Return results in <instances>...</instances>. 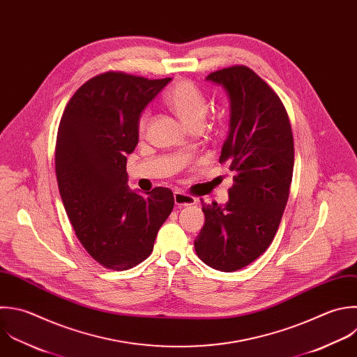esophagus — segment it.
<instances>
[{
    "label": "esophagus",
    "mask_w": 357,
    "mask_h": 357,
    "mask_svg": "<svg viewBox=\"0 0 357 357\" xmlns=\"http://www.w3.org/2000/svg\"><path fill=\"white\" fill-rule=\"evenodd\" d=\"M174 204L177 206H190V205H194L197 204V198L185 194V192H181V191H176L174 192Z\"/></svg>",
    "instance_id": "1"
}]
</instances>
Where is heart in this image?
<instances>
[{"label": "heart", "mask_w": 357, "mask_h": 357, "mask_svg": "<svg viewBox=\"0 0 357 357\" xmlns=\"http://www.w3.org/2000/svg\"><path fill=\"white\" fill-rule=\"evenodd\" d=\"M167 107L188 127H201L206 116V100L199 88L187 79L177 81L165 96ZM149 124V112H144L138 119V132L145 134Z\"/></svg>", "instance_id": "heart-1"}]
</instances>
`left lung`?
<instances>
[{"label":"left lung","mask_w":357,"mask_h":357,"mask_svg":"<svg viewBox=\"0 0 357 357\" xmlns=\"http://www.w3.org/2000/svg\"><path fill=\"white\" fill-rule=\"evenodd\" d=\"M206 81L229 98L219 162H227L234 176L226 205L201 201L205 223L194 245L206 265L233 272L264 254L276 234L293 176V135L279 96L248 67L223 68Z\"/></svg>","instance_id":"left-lung-1"}]
</instances>
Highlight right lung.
Here are the masks:
<instances>
[{
	"label": "right lung",
	"instance_id": "add662e5",
	"mask_svg": "<svg viewBox=\"0 0 357 357\" xmlns=\"http://www.w3.org/2000/svg\"><path fill=\"white\" fill-rule=\"evenodd\" d=\"M172 81L109 71L70 99L57 134L60 195L84 248L105 268L126 271L146 259L173 211L172 190L132 191L127 155L138 145V119Z\"/></svg>",
	"mask_w": 357,
	"mask_h": 357
}]
</instances>
